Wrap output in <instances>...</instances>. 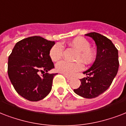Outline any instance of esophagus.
Returning a JSON list of instances; mask_svg holds the SVG:
<instances>
[{
    "mask_svg": "<svg viewBox=\"0 0 126 126\" xmlns=\"http://www.w3.org/2000/svg\"><path fill=\"white\" fill-rule=\"evenodd\" d=\"M64 77H65V78H66L68 80H71V79H72V78H70V77L67 76H65V75H64Z\"/></svg>",
    "mask_w": 126,
    "mask_h": 126,
    "instance_id": "esophagus-1",
    "label": "esophagus"
}]
</instances>
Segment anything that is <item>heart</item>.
Here are the masks:
<instances>
[{
	"label": "heart",
	"mask_w": 126,
	"mask_h": 126,
	"mask_svg": "<svg viewBox=\"0 0 126 126\" xmlns=\"http://www.w3.org/2000/svg\"><path fill=\"white\" fill-rule=\"evenodd\" d=\"M70 44L78 50L77 59L81 60L87 64L94 61L96 56V51L90 47V43L86 39L82 37H78L74 38ZM63 46L60 43H56L51 48L50 50V56L52 61L60 60L63 54ZM55 68L60 74L67 76H72L75 73L82 70L83 65L81 62H68L62 60L56 64Z\"/></svg>",
	"instance_id": "b5f03b06"
}]
</instances>
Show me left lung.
I'll use <instances>...</instances> for the list:
<instances>
[{"mask_svg": "<svg viewBox=\"0 0 126 126\" xmlns=\"http://www.w3.org/2000/svg\"><path fill=\"white\" fill-rule=\"evenodd\" d=\"M85 35L95 42L96 58L90 68L83 72L87 76L81 79L80 87L74 91L83 98H93L107 91L116 76L119 67L118 51L105 36L95 32Z\"/></svg>", "mask_w": 126, "mask_h": 126, "instance_id": "left-lung-1", "label": "left lung"}]
</instances>
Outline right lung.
<instances>
[{
	"instance_id": "obj_1",
	"label": "right lung",
	"mask_w": 126,
	"mask_h": 126,
	"mask_svg": "<svg viewBox=\"0 0 126 126\" xmlns=\"http://www.w3.org/2000/svg\"><path fill=\"white\" fill-rule=\"evenodd\" d=\"M55 42L39 36L17 42L8 57V74L18 94L30 101L42 100L52 89L56 73L48 74L54 68L50 50ZM40 72L44 73L40 77Z\"/></svg>"
}]
</instances>
